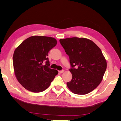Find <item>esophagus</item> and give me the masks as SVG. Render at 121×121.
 Listing matches in <instances>:
<instances>
[{
	"mask_svg": "<svg viewBox=\"0 0 121 121\" xmlns=\"http://www.w3.org/2000/svg\"><path fill=\"white\" fill-rule=\"evenodd\" d=\"M58 72H59L60 74H62V73H63L64 72V70H61V71H58Z\"/></svg>",
	"mask_w": 121,
	"mask_h": 121,
	"instance_id": "34e87169",
	"label": "esophagus"
}]
</instances>
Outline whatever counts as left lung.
<instances>
[{
    "instance_id": "obj_1",
    "label": "left lung",
    "mask_w": 121,
    "mask_h": 121,
    "mask_svg": "<svg viewBox=\"0 0 121 121\" xmlns=\"http://www.w3.org/2000/svg\"><path fill=\"white\" fill-rule=\"evenodd\" d=\"M60 42L73 68L69 69L72 79L67 83L68 88L76 94L89 93L99 85L107 69V61L101 49L85 38L60 39Z\"/></svg>"
}]
</instances>
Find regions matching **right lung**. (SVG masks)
Returning a JSON list of instances; mask_svg holds the SVG:
<instances>
[{"mask_svg":"<svg viewBox=\"0 0 121 121\" xmlns=\"http://www.w3.org/2000/svg\"><path fill=\"white\" fill-rule=\"evenodd\" d=\"M50 37L33 36L25 40L14 50L13 65L16 78L26 89L32 92L46 90L58 74L49 68V51L56 45Z\"/></svg>","mask_w":121,"mask_h":121,"instance_id":"right-lung-1","label":"right lung"}]
</instances>
